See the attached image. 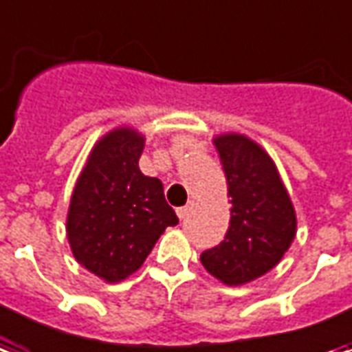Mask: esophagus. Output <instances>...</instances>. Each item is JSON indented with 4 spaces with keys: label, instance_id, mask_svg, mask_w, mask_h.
I'll list each match as a JSON object with an SVG mask.
<instances>
[{
    "label": "esophagus",
    "instance_id": "esophagus-1",
    "mask_svg": "<svg viewBox=\"0 0 352 352\" xmlns=\"http://www.w3.org/2000/svg\"><path fill=\"white\" fill-rule=\"evenodd\" d=\"M192 206H194V203L190 201L188 205L181 206V208H177V216H179V218H181V219H184V218H186V216H188V212L192 210Z\"/></svg>",
    "mask_w": 352,
    "mask_h": 352
}]
</instances>
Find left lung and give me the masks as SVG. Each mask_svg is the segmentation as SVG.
Wrapping results in <instances>:
<instances>
[{"label":"left lung","mask_w":352,"mask_h":352,"mask_svg":"<svg viewBox=\"0 0 352 352\" xmlns=\"http://www.w3.org/2000/svg\"><path fill=\"white\" fill-rule=\"evenodd\" d=\"M216 149L229 184L230 221L223 241L201 264L229 286L258 278L278 264L295 236V212L273 160L245 136L225 134Z\"/></svg>","instance_id":"8db88e82"}]
</instances>
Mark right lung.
Returning a JSON list of instances; mask_svg holds the SVG:
<instances>
[{
    "label": "right lung",
    "mask_w": 352,
    "mask_h": 352,
    "mask_svg": "<svg viewBox=\"0 0 352 352\" xmlns=\"http://www.w3.org/2000/svg\"><path fill=\"white\" fill-rule=\"evenodd\" d=\"M144 138L118 129L94 147L75 184L68 212V240L87 270L120 283L134 273L166 227L179 223L164 186L138 168Z\"/></svg>",
    "instance_id": "right-lung-1"
}]
</instances>
